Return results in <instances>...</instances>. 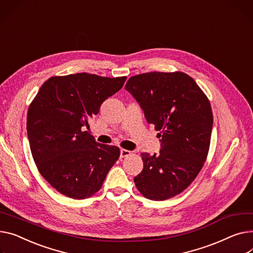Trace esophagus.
<instances>
[{"mask_svg":"<svg viewBox=\"0 0 253 253\" xmlns=\"http://www.w3.org/2000/svg\"><path fill=\"white\" fill-rule=\"evenodd\" d=\"M131 154V151L130 150H127V149H121L120 150V158H126V157H128L129 155Z\"/></svg>","mask_w":253,"mask_h":253,"instance_id":"34e87169","label":"esophagus"}]
</instances>
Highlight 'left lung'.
<instances>
[{
	"mask_svg": "<svg viewBox=\"0 0 253 253\" xmlns=\"http://www.w3.org/2000/svg\"><path fill=\"white\" fill-rule=\"evenodd\" d=\"M125 89L139 104L147 123L161 132L160 153L141 154L143 169L134 182L148 199L174 197L189 186L206 162L213 123L209 99L183 72L132 76Z\"/></svg>",
	"mask_w": 253,
	"mask_h": 253,
	"instance_id": "8db88e82",
	"label": "left lung"
}]
</instances>
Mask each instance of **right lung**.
Segmentation results:
<instances>
[{"mask_svg": "<svg viewBox=\"0 0 253 253\" xmlns=\"http://www.w3.org/2000/svg\"><path fill=\"white\" fill-rule=\"evenodd\" d=\"M127 78L76 73L47 79L27 113V136L42 176L73 199L97 192L120 149L98 143L84 128Z\"/></svg>", "mask_w": 253, "mask_h": 253, "instance_id": "obj_1", "label": "right lung"}]
</instances>
